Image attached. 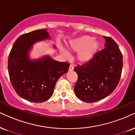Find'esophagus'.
I'll return each instance as SVG.
<instances>
[{
  "label": "esophagus",
  "instance_id": "1",
  "mask_svg": "<svg viewBox=\"0 0 135 135\" xmlns=\"http://www.w3.org/2000/svg\"><path fill=\"white\" fill-rule=\"evenodd\" d=\"M73 69H74V66H73L72 64H71L70 66H69V70L70 71H73Z\"/></svg>",
  "mask_w": 135,
  "mask_h": 135
}]
</instances>
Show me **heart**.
<instances>
[{
    "instance_id": "obj_1",
    "label": "heart",
    "mask_w": 135,
    "mask_h": 135,
    "mask_svg": "<svg viewBox=\"0 0 135 135\" xmlns=\"http://www.w3.org/2000/svg\"><path fill=\"white\" fill-rule=\"evenodd\" d=\"M89 36H83L69 41L68 50L71 52H78L77 60L80 62H86L93 59L99 49V41ZM60 51L65 56H68V52L64 48L60 47Z\"/></svg>"
}]
</instances>
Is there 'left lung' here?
<instances>
[{
  "label": "left lung",
  "mask_w": 135,
  "mask_h": 135,
  "mask_svg": "<svg viewBox=\"0 0 135 135\" xmlns=\"http://www.w3.org/2000/svg\"><path fill=\"white\" fill-rule=\"evenodd\" d=\"M104 49L92 59L74 68L78 79L74 90L78 99L96 102L113 92L118 84L123 68V56L112 38L104 36Z\"/></svg>",
  "instance_id": "8db88e82"
}]
</instances>
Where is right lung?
Here are the masks:
<instances>
[{
  "mask_svg": "<svg viewBox=\"0 0 135 135\" xmlns=\"http://www.w3.org/2000/svg\"><path fill=\"white\" fill-rule=\"evenodd\" d=\"M47 31L36 30L19 36L8 59V71L14 90L23 99L31 102L42 103L49 99L58 79L68 72L69 67L68 62L55 61L49 56L29 59V50L33 45L50 38Z\"/></svg>",
  "mask_w": 135,
  "mask_h": 135,
  "instance_id": "obj_1",
  "label": "right lung"
}]
</instances>
